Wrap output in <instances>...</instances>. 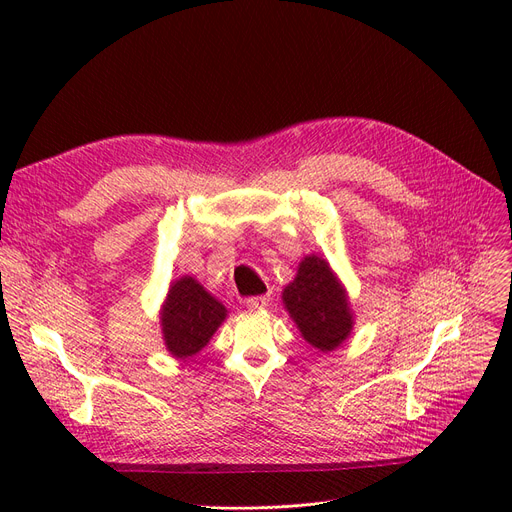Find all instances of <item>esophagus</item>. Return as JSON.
<instances>
[{
  "instance_id": "34e87169",
  "label": "esophagus",
  "mask_w": 512,
  "mask_h": 512,
  "mask_svg": "<svg viewBox=\"0 0 512 512\" xmlns=\"http://www.w3.org/2000/svg\"><path fill=\"white\" fill-rule=\"evenodd\" d=\"M267 301H270V294H259V297L247 299V307L249 309H263L267 305Z\"/></svg>"
}]
</instances>
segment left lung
<instances>
[{
  "mask_svg": "<svg viewBox=\"0 0 512 512\" xmlns=\"http://www.w3.org/2000/svg\"><path fill=\"white\" fill-rule=\"evenodd\" d=\"M282 299L303 338L319 351H334L353 330V315L338 280L328 261L315 255L301 261Z\"/></svg>",
  "mask_w": 512,
  "mask_h": 512,
  "instance_id": "left-lung-1",
  "label": "left lung"
}]
</instances>
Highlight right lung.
I'll use <instances>...</instances> for the list:
<instances>
[{"mask_svg":"<svg viewBox=\"0 0 512 512\" xmlns=\"http://www.w3.org/2000/svg\"><path fill=\"white\" fill-rule=\"evenodd\" d=\"M224 319L226 307L195 278L176 280L161 313L168 351L178 359L197 355Z\"/></svg>","mask_w":512,"mask_h":512,"instance_id":"obj_1","label":"right lung"}]
</instances>
